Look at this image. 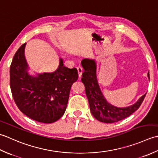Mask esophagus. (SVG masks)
Here are the masks:
<instances>
[{
    "instance_id": "obj_1",
    "label": "esophagus",
    "mask_w": 158,
    "mask_h": 158,
    "mask_svg": "<svg viewBox=\"0 0 158 158\" xmlns=\"http://www.w3.org/2000/svg\"><path fill=\"white\" fill-rule=\"evenodd\" d=\"M77 71H78V77L79 78H81V76H82V72H83V70H82V68L81 67H77Z\"/></svg>"
}]
</instances>
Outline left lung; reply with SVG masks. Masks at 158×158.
<instances>
[{
    "label": "left lung",
    "mask_w": 158,
    "mask_h": 158,
    "mask_svg": "<svg viewBox=\"0 0 158 158\" xmlns=\"http://www.w3.org/2000/svg\"><path fill=\"white\" fill-rule=\"evenodd\" d=\"M81 65L84 69L81 81L85 85L90 110L96 119L104 123H114L129 117L139 108L147 93L132 106L125 108L115 107L106 102L99 89L95 60L85 59L82 60ZM148 77L149 78V72Z\"/></svg>",
    "instance_id": "8db88e82"
}]
</instances>
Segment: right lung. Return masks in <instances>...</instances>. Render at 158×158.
Here are the masks:
<instances>
[{
    "mask_svg": "<svg viewBox=\"0 0 158 158\" xmlns=\"http://www.w3.org/2000/svg\"><path fill=\"white\" fill-rule=\"evenodd\" d=\"M26 43L17 50L10 66V87L15 104L22 113L36 121L52 123L65 113L72 85L78 78L76 68L59 66L53 73L37 77L27 73Z\"/></svg>",
    "mask_w": 158,
    "mask_h": 158,
    "instance_id": "obj_1",
    "label": "right lung"
}]
</instances>
